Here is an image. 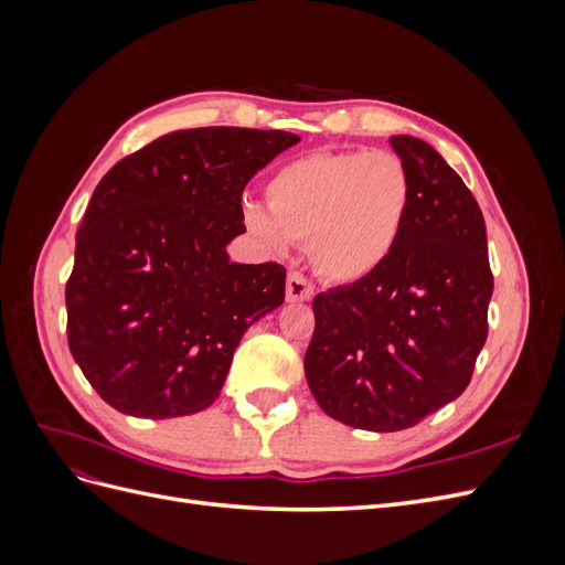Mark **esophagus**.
I'll use <instances>...</instances> for the list:
<instances>
[{
    "label": "esophagus",
    "mask_w": 565,
    "mask_h": 565,
    "mask_svg": "<svg viewBox=\"0 0 565 565\" xmlns=\"http://www.w3.org/2000/svg\"><path fill=\"white\" fill-rule=\"evenodd\" d=\"M285 289H287V301H309L313 297L311 280L301 276L299 270H289Z\"/></svg>",
    "instance_id": "esophagus-1"
}]
</instances>
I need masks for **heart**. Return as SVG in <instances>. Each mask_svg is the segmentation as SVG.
I'll return each instance as SVG.
<instances>
[{"instance_id":"obj_1","label":"heart","mask_w":565,"mask_h":565,"mask_svg":"<svg viewBox=\"0 0 565 565\" xmlns=\"http://www.w3.org/2000/svg\"><path fill=\"white\" fill-rule=\"evenodd\" d=\"M413 200L407 167L388 150H320L282 164L266 204H243L245 228L273 252L309 243L324 278L372 276L396 249Z\"/></svg>"}]
</instances>
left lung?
Listing matches in <instances>:
<instances>
[{"label":"left lung","instance_id":"1","mask_svg":"<svg viewBox=\"0 0 565 565\" xmlns=\"http://www.w3.org/2000/svg\"><path fill=\"white\" fill-rule=\"evenodd\" d=\"M413 200L401 241L372 276L313 299L303 372L332 419L403 431L461 396L488 339L486 221L465 181L415 136H391Z\"/></svg>","mask_w":565,"mask_h":565}]
</instances>
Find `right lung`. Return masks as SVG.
Instances as JSON below:
<instances>
[{
  "label": "right lung",
  "instance_id": "add662e5",
  "mask_svg": "<svg viewBox=\"0 0 565 565\" xmlns=\"http://www.w3.org/2000/svg\"><path fill=\"white\" fill-rule=\"evenodd\" d=\"M299 143L280 129L164 134L100 179L65 285L67 347L131 417L210 407L249 324L285 301V266L231 264L247 181Z\"/></svg>",
  "mask_w": 565,
  "mask_h": 565
}]
</instances>
